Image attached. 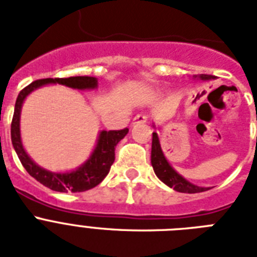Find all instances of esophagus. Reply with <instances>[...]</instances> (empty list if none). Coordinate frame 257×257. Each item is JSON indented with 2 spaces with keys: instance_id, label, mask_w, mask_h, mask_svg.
Wrapping results in <instances>:
<instances>
[{
  "instance_id": "esophagus-1",
  "label": "esophagus",
  "mask_w": 257,
  "mask_h": 257,
  "mask_svg": "<svg viewBox=\"0 0 257 257\" xmlns=\"http://www.w3.org/2000/svg\"><path fill=\"white\" fill-rule=\"evenodd\" d=\"M147 121H148V116L147 114H137L133 118V124H145Z\"/></svg>"
}]
</instances>
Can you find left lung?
<instances>
[{"label":"left lung","instance_id":"8db88e82","mask_svg":"<svg viewBox=\"0 0 257 257\" xmlns=\"http://www.w3.org/2000/svg\"><path fill=\"white\" fill-rule=\"evenodd\" d=\"M195 80H200V81H209L213 80V76L209 74H199V76H193ZM155 126V125H153ZM151 163H152L153 171L156 173L159 179L168 185L169 188H173L175 191L183 192V193H199V192L208 191L209 188L197 187L195 184L189 183L187 179H184L183 176L177 173L173 169L169 161L167 160L163 149L160 145V139L157 136L156 132H153L152 137V152H151Z\"/></svg>","mask_w":257,"mask_h":257}]
</instances>
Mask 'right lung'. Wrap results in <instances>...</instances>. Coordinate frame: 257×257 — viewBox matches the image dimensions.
<instances>
[{
    "label": "right lung",
    "mask_w": 257,
    "mask_h": 257,
    "mask_svg": "<svg viewBox=\"0 0 257 257\" xmlns=\"http://www.w3.org/2000/svg\"><path fill=\"white\" fill-rule=\"evenodd\" d=\"M49 84H60L68 88L78 89V90H92L98 86L96 77L90 76H76L69 78H42L32 82L20 92L14 106L13 120H12V144L17 153L18 159L24 165V168L32 177L40 181L42 185L50 188L56 192H84L92 189L105 179L109 173V169L114 161V147L120 143L126 133L128 128L121 131H101L97 137L94 149L88 157L85 163H82L78 168L68 172H52L42 168L36 164L30 156L26 153L21 140V129H20V120H21V109L24 101L30 93L36 89L41 88Z\"/></svg>",
    "instance_id": "1"
}]
</instances>
